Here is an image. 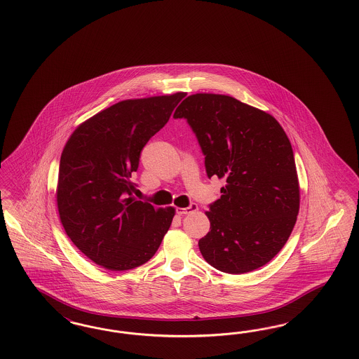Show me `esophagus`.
<instances>
[{"mask_svg":"<svg viewBox=\"0 0 359 359\" xmlns=\"http://www.w3.org/2000/svg\"><path fill=\"white\" fill-rule=\"evenodd\" d=\"M197 208H198L197 207V204L192 203L188 208H177V209H176V213H177L179 216H185V215H189V213L196 212Z\"/></svg>","mask_w":359,"mask_h":359,"instance_id":"34e87169","label":"esophagus"}]
</instances>
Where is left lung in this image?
Segmentation results:
<instances>
[{
	"label": "left lung",
	"mask_w": 359,
	"mask_h": 359,
	"mask_svg": "<svg viewBox=\"0 0 359 359\" xmlns=\"http://www.w3.org/2000/svg\"><path fill=\"white\" fill-rule=\"evenodd\" d=\"M205 155L208 177L226 185L205 212L210 230L198 241L219 271L245 273L271 261L290 238L300 207L291 142L271 114L225 95L196 93L175 110Z\"/></svg>",
	"instance_id": "left-lung-1"
}]
</instances>
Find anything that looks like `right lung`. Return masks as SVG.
<instances>
[{
  "instance_id": "obj_1",
  "label": "right lung",
  "mask_w": 359,
  "mask_h": 359,
  "mask_svg": "<svg viewBox=\"0 0 359 359\" xmlns=\"http://www.w3.org/2000/svg\"><path fill=\"white\" fill-rule=\"evenodd\" d=\"M184 92L123 100L77 126L60 156L56 203L67 236L90 261L126 271L150 261L175 216L133 196L142 149Z\"/></svg>"
}]
</instances>
